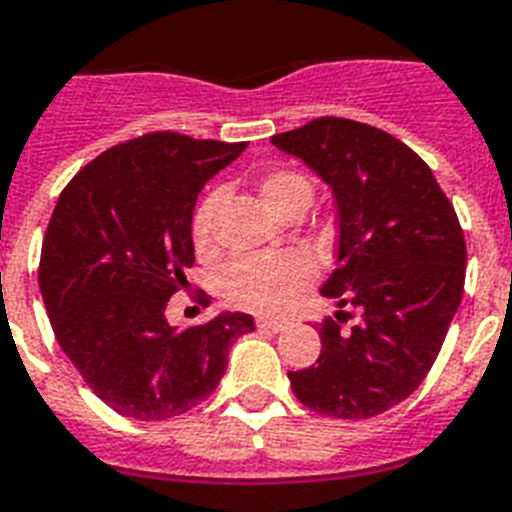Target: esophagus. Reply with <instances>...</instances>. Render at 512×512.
<instances>
[{
	"label": "esophagus",
	"instance_id": "34e87169",
	"mask_svg": "<svg viewBox=\"0 0 512 512\" xmlns=\"http://www.w3.org/2000/svg\"><path fill=\"white\" fill-rule=\"evenodd\" d=\"M257 328H260V330H270V333H278V330L286 328V322H283V320H273V317H260V320H257Z\"/></svg>",
	"mask_w": 512,
	"mask_h": 512
}]
</instances>
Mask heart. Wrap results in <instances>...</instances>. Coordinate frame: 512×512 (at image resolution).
<instances>
[{"label": "heart", "instance_id": "1", "mask_svg": "<svg viewBox=\"0 0 512 512\" xmlns=\"http://www.w3.org/2000/svg\"><path fill=\"white\" fill-rule=\"evenodd\" d=\"M260 195L273 213H281L294 200H312V184L296 171H270L260 182ZM221 192H210L200 200L192 216V242L200 252L213 244V221H216ZM315 276V263L304 252H278V255L239 257L223 270L221 291L234 307L252 312H281L294 302V296Z\"/></svg>", "mask_w": 512, "mask_h": 512}]
</instances>
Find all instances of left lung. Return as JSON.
Returning a JSON list of instances; mask_svg holds the SVG:
<instances>
[{"instance_id": "obj_1", "label": "left lung", "mask_w": 512, "mask_h": 512, "mask_svg": "<svg viewBox=\"0 0 512 512\" xmlns=\"http://www.w3.org/2000/svg\"><path fill=\"white\" fill-rule=\"evenodd\" d=\"M270 143L315 171L338 210L336 270L320 289L336 317L320 325L317 364L289 372L291 390L317 414H382L419 388L458 312L461 223L427 163L377 127L322 117ZM343 306L360 309L351 329Z\"/></svg>"}]
</instances>
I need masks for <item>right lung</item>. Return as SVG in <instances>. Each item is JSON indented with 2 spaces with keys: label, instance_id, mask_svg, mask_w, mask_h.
<instances>
[{
  "label": "right lung",
  "instance_id": "1",
  "mask_svg": "<svg viewBox=\"0 0 512 512\" xmlns=\"http://www.w3.org/2000/svg\"><path fill=\"white\" fill-rule=\"evenodd\" d=\"M247 143L153 132L106 150L59 195L41 247V296L90 390L137 422L195 409L221 382L244 312L176 328L166 302L195 263L192 213Z\"/></svg>",
  "mask_w": 512,
  "mask_h": 512
}]
</instances>
